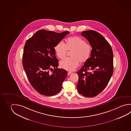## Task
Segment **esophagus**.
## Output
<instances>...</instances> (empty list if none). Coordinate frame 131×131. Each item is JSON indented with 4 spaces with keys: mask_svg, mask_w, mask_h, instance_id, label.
Instances as JSON below:
<instances>
[{
    "mask_svg": "<svg viewBox=\"0 0 131 131\" xmlns=\"http://www.w3.org/2000/svg\"><path fill=\"white\" fill-rule=\"evenodd\" d=\"M71 73H72L71 72V71H68V73H67V75L69 76L70 74H71Z\"/></svg>",
    "mask_w": 131,
    "mask_h": 131,
    "instance_id": "1",
    "label": "esophagus"
}]
</instances>
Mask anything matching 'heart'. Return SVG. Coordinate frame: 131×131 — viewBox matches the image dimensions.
Masks as SVG:
<instances>
[{
  "label": "heart",
  "mask_w": 131,
  "mask_h": 131,
  "mask_svg": "<svg viewBox=\"0 0 131 131\" xmlns=\"http://www.w3.org/2000/svg\"><path fill=\"white\" fill-rule=\"evenodd\" d=\"M56 54L59 58L64 59L67 51L72 52L71 58H67L60 62V67L69 71H74L78 67L79 62L84 64L91 56V47L90 44L79 36L70 37L67 39L66 45L60 41L54 48Z\"/></svg>",
  "instance_id": "1"
}]
</instances>
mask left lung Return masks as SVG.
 Segmentation results:
<instances>
[{"instance_id":"8db88e82","label":"left lung","mask_w":131,"mask_h":131,"mask_svg":"<svg viewBox=\"0 0 131 131\" xmlns=\"http://www.w3.org/2000/svg\"><path fill=\"white\" fill-rule=\"evenodd\" d=\"M92 47L91 57L77 72L79 94L92 97L101 93L108 83L114 71L113 52L110 43L96 31H83ZM89 71V72H88Z\"/></svg>"}]
</instances>
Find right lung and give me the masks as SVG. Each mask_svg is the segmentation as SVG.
<instances>
[{"label": "right lung", "instance_id": "add662e5", "mask_svg": "<svg viewBox=\"0 0 131 131\" xmlns=\"http://www.w3.org/2000/svg\"><path fill=\"white\" fill-rule=\"evenodd\" d=\"M69 33V31L57 33L41 29L25 43L23 67L31 85L42 95H54L61 90L67 72L64 69L57 68L59 63L54 47Z\"/></svg>", "mask_w": 131, "mask_h": 131}]
</instances>
